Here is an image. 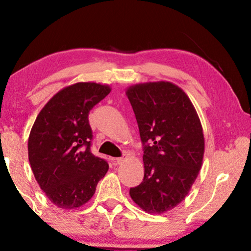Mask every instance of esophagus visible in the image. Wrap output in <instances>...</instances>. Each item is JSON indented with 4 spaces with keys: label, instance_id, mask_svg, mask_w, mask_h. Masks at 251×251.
Wrapping results in <instances>:
<instances>
[{
    "label": "esophagus",
    "instance_id": "1",
    "mask_svg": "<svg viewBox=\"0 0 251 251\" xmlns=\"http://www.w3.org/2000/svg\"><path fill=\"white\" fill-rule=\"evenodd\" d=\"M126 158H127L126 155H123L122 157H118V158H115V163L120 165V164H122V163H124V160H125Z\"/></svg>",
    "mask_w": 251,
    "mask_h": 251
}]
</instances>
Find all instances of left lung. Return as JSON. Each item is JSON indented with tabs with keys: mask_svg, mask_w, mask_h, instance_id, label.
<instances>
[{
	"mask_svg": "<svg viewBox=\"0 0 251 251\" xmlns=\"http://www.w3.org/2000/svg\"><path fill=\"white\" fill-rule=\"evenodd\" d=\"M144 146V179L130 188L146 212L161 214L184 201L201 168L205 139L196 109L171 82L136 84L126 90Z\"/></svg>",
	"mask_w": 251,
	"mask_h": 251,
	"instance_id": "1",
	"label": "left lung"
}]
</instances>
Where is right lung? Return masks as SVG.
Instances as JSON below:
<instances>
[{
  "label": "right lung",
  "mask_w": 251,
  "mask_h": 251,
  "mask_svg": "<svg viewBox=\"0 0 251 251\" xmlns=\"http://www.w3.org/2000/svg\"><path fill=\"white\" fill-rule=\"evenodd\" d=\"M108 85L76 83L56 93L37 115L28 137V160L41 189L55 206L75 209L95 194L108 171L91 151L90 110L109 94Z\"/></svg>",
  "instance_id": "add662e5"
}]
</instances>
